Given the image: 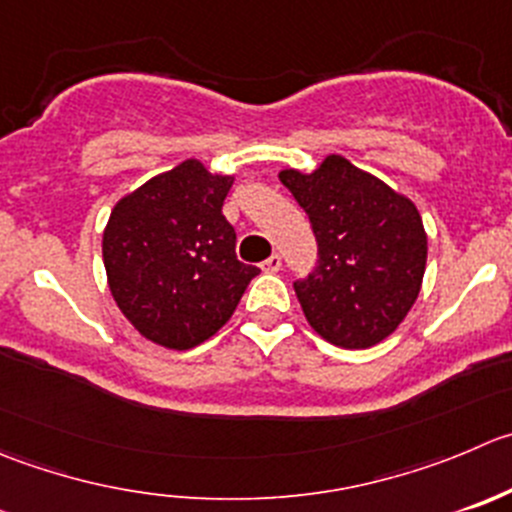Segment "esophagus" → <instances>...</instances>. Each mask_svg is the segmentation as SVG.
Listing matches in <instances>:
<instances>
[{
    "instance_id": "esophagus-1",
    "label": "esophagus",
    "mask_w": 512,
    "mask_h": 512,
    "mask_svg": "<svg viewBox=\"0 0 512 512\" xmlns=\"http://www.w3.org/2000/svg\"><path fill=\"white\" fill-rule=\"evenodd\" d=\"M260 267H262V270H265V272H280L282 257H280V255H270L265 262H262Z\"/></svg>"
}]
</instances>
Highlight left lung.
Returning <instances> with one entry per match:
<instances>
[{
	"label": "left lung",
	"mask_w": 512,
	"mask_h": 512,
	"mask_svg": "<svg viewBox=\"0 0 512 512\" xmlns=\"http://www.w3.org/2000/svg\"><path fill=\"white\" fill-rule=\"evenodd\" d=\"M280 182L317 240V267L295 282L312 330L345 350L393 335L418 300L428 260L418 207L340 155L310 175L282 170Z\"/></svg>",
	"instance_id": "8db88e82"
}]
</instances>
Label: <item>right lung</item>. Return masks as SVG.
Returning a JSON list of instances; mask_svg holds the SVG:
<instances>
[{
	"instance_id": "obj_1",
	"label": "right lung",
	"mask_w": 512,
	"mask_h": 512,
	"mask_svg": "<svg viewBox=\"0 0 512 512\" xmlns=\"http://www.w3.org/2000/svg\"><path fill=\"white\" fill-rule=\"evenodd\" d=\"M235 177L200 160L152 177L114 205L102 237L109 292L140 335L170 350L210 340L260 270L237 260L222 205Z\"/></svg>"
}]
</instances>
